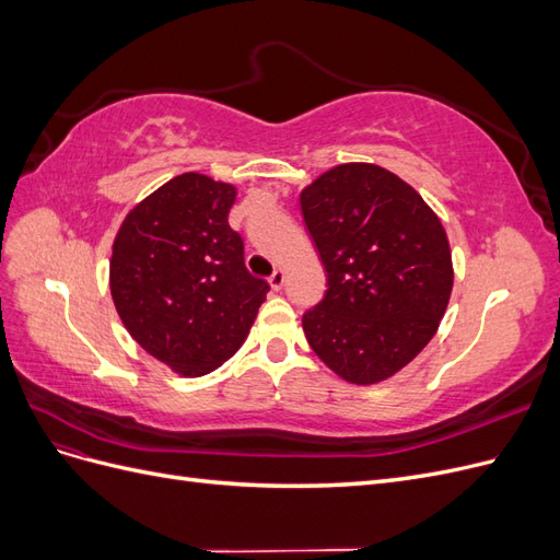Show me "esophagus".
<instances>
[{"label":"esophagus","instance_id":"esophagus-1","mask_svg":"<svg viewBox=\"0 0 560 560\" xmlns=\"http://www.w3.org/2000/svg\"><path fill=\"white\" fill-rule=\"evenodd\" d=\"M284 273H282V270H273V273H270V278H268V282H270V287H273V290L278 292V290H282V287H284Z\"/></svg>","mask_w":560,"mask_h":560}]
</instances>
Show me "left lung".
<instances>
[{"label": "left lung", "mask_w": 560, "mask_h": 560, "mask_svg": "<svg viewBox=\"0 0 560 560\" xmlns=\"http://www.w3.org/2000/svg\"><path fill=\"white\" fill-rule=\"evenodd\" d=\"M301 212L327 270L325 296L303 313L311 348L348 383L389 378L446 313L453 264L442 222L413 186L371 163L317 177Z\"/></svg>", "instance_id": "8db88e82"}]
</instances>
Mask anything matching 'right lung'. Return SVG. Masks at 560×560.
Masks as SVG:
<instances>
[{
    "label": "right lung",
    "mask_w": 560,
    "mask_h": 560,
    "mask_svg": "<svg viewBox=\"0 0 560 560\" xmlns=\"http://www.w3.org/2000/svg\"><path fill=\"white\" fill-rule=\"evenodd\" d=\"M235 186L198 173L165 182L116 233L109 287L118 317L151 358L206 376L243 346L270 290L229 226Z\"/></svg>",
    "instance_id": "right-lung-1"
}]
</instances>
